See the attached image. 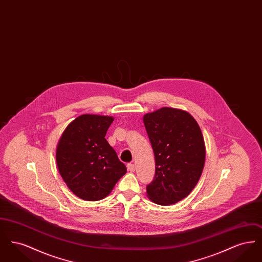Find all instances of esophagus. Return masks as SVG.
<instances>
[{"instance_id": "1", "label": "esophagus", "mask_w": 262, "mask_h": 262, "mask_svg": "<svg viewBox=\"0 0 262 262\" xmlns=\"http://www.w3.org/2000/svg\"><path fill=\"white\" fill-rule=\"evenodd\" d=\"M126 167H127V170H128L129 172H135V170H136L135 164H133V163H128V164L126 165Z\"/></svg>"}]
</instances>
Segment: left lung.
I'll list each match as a JSON object with an SVG mask.
<instances>
[{
	"mask_svg": "<svg viewBox=\"0 0 262 262\" xmlns=\"http://www.w3.org/2000/svg\"><path fill=\"white\" fill-rule=\"evenodd\" d=\"M155 156V176L146 187L151 201L170 205L184 200L200 181L205 145L200 125L183 110L164 107L143 117Z\"/></svg>",
	"mask_w": 262,
	"mask_h": 262,
	"instance_id": "obj_1",
	"label": "left lung"
}]
</instances>
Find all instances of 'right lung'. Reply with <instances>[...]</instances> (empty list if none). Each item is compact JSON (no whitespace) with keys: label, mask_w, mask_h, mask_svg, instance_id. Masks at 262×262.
I'll use <instances>...</instances> for the list:
<instances>
[{"label":"right lung","mask_w":262,"mask_h":262,"mask_svg":"<svg viewBox=\"0 0 262 262\" xmlns=\"http://www.w3.org/2000/svg\"><path fill=\"white\" fill-rule=\"evenodd\" d=\"M113 117L81 115L67 126L58 143L56 160L68 187L81 200L106 198L126 173L125 164L105 136Z\"/></svg>","instance_id":"add662e5"}]
</instances>
